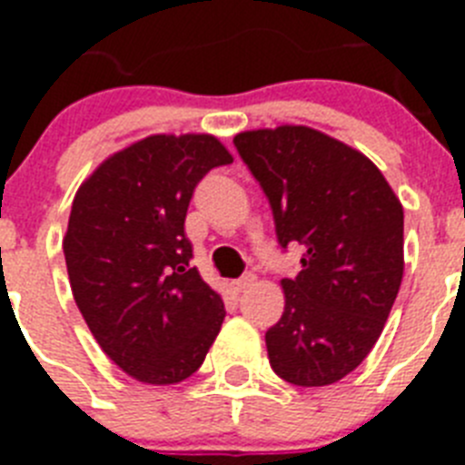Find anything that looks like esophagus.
I'll return each mask as SVG.
<instances>
[{
  "label": "esophagus",
  "mask_w": 465,
  "mask_h": 465,
  "mask_svg": "<svg viewBox=\"0 0 465 465\" xmlns=\"http://www.w3.org/2000/svg\"><path fill=\"white\" fill-rule=\"evenodd\" d=\"M253 282H256V277H253V274H244V277L235 279V282H230V291H232L235 295H240V293H244L249 286H253Z\"/></svg>",
  "instance_id": "1"
}]
</instances>
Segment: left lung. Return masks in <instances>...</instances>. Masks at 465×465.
Returning a JSON list of instances; mask_svg holds the SVG:
<instances>
[{"label":"left lung","instance_id":"left-lung-1","mask_svg":"<svg viewBox=\"0 0 465 465\" xmlns=\"http://www.w3.org/2000/svg\"><path fill=\"white\" fill-rule=\"evenodd\" d=\"M232 142L268 195L279 244L305 246L265 332L270 365L295 386L335 384L371 354L401 289V200L368 155L314 127L246 130Z\"/></svg>","mask_w":465,"mask_h":465}]
</instances>
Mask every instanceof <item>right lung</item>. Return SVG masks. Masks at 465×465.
<instances>
[{
    "mask_svg": "<svg viewBox=\"0 0 465 465\" xmlns=\"http://www.w3.org/2000/svg\"><path fill=\"white\" fill-rule=\"evenodd\" d=\"M232 155L213 134H149L79 186L63 240L69 286L93 338L142 384L183 381L223 323V300L188 268V203Z\"/></svg>",
    "mask_w": 465,
    "mask_h": 465,
    "instance_id": "add662e5",
    "label": "right lung"
}]
</instances>
